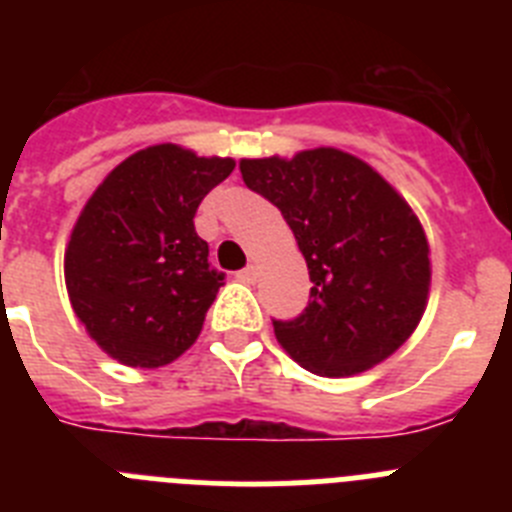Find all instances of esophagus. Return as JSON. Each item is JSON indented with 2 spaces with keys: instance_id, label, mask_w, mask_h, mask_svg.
Wrapping results in <instances>:
<instances>
[{
  "instance_id": "esophagus-1",
  "label": "esophagus",
  "mask_w": 512,
  "mask_h": 512,
  "mask_svg": "<svg viewBox=\"0 0 512 512\" xmlns=\"http://www.w3.org/2000/svg\"><path fill=\"white\" fill-rule=\"evenodd\" d=\"M238 279H241V282H246V284H253L256 279H259V269H256L253 264L246 266V269L238 271Z\"/></svg>"
}]
</instances>
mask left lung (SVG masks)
I'll use <instances>...</instances> for the list:
<instances>
[{"mask_svg":"<svg viewBox=\"0 0 512 512\" xmlns=\"http://www.w3.org/2000/svg\"><path fill=\"white\" fill-rule=\"evenodd\" d=\"M241 174L279 207L310 271L305 310L271 320L284 351L320 377H351L395 354L431 284L428 241L408 202L336 148L243 158Z\"/></svg>","mask_w":512,"mask_h":512,"instance_id":"1","label":"left lung"}]
</instances>
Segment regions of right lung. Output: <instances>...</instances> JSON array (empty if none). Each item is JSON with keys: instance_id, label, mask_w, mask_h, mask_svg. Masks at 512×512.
Listing matches in <instances>:
<instances>
[{"instance_id": "obj_1", "label": "right lung", "mask_w": 512, "mask_h": 512, "mask_svg": "<svg viewBox=\"0 0 512 512\" xmlns=\"http://www.w3.org/2000/svg\"><path fill=\"white\" fill-rule=\"evenodd\" d=\"M233 158L161 143L133 153L97 187L66 248L76 318L120 364L156 369L200 336L225 274L207 261L194 215Z\"/></svg>"}]
</instances>
